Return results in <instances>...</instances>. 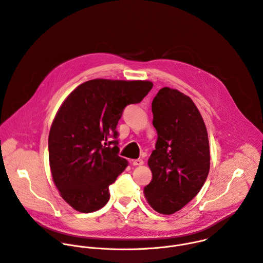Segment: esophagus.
I'll list each match as a JSON object with an SVG mask.
<instances>
[{
    "label": "esophagus",
    "instance_id": "34e87169",
    "mask_svg": "<svg viewBox=\"0 0 263 263\" xmlns=\"http://www.w3.org/2000/svg\"><path fill=\"white\" fill-rule=\"evenodd\" d=\"M133 165H135V166H137V165H142L143 164V160L142 159H135V160H133Z\"/></svg>",
    "mask_w": 263,
    "mask_h": 263
}]
</instances>
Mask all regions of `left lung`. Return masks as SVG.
<instances>
[{"mask_svg":"<svg viewBox=\"0 0 263 263\" xmlns=\"http://www.w3.org/2000/svg\"><path fill=\"white\" fill-rule=\"evenodd\" d=\"M152 112L158 138L147 161L153 178L143 193L154 210L173 214L199 194L207 179V129L193 100L177 89L161 88Z\"/></svg>","mask_w":263,"mask_h":263,"instance_id":"left-lung-1","label":"left lung"}]
</instances>
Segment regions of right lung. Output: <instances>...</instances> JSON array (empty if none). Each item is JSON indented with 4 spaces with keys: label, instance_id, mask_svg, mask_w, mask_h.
<instances>
[{
    "label": "right lung",
    "instance_id": "1",
    "mask_svg": "<svg viewBox=\"0 0 263 263\" xmlns=\"http://www.w3.org/2000/svg\"><path fill=\"white\" fill-rule=\"evenodd\" d=\"M152 87L149 81L89 80L60 106L49 134V160L60 196L74 210L93 212L109 201V185L128 165L119 156L118 123L125 107L141 102Z\"/></svg>",
    "mask_w": 263,
    "mask_h": 263
}]
</instances>
